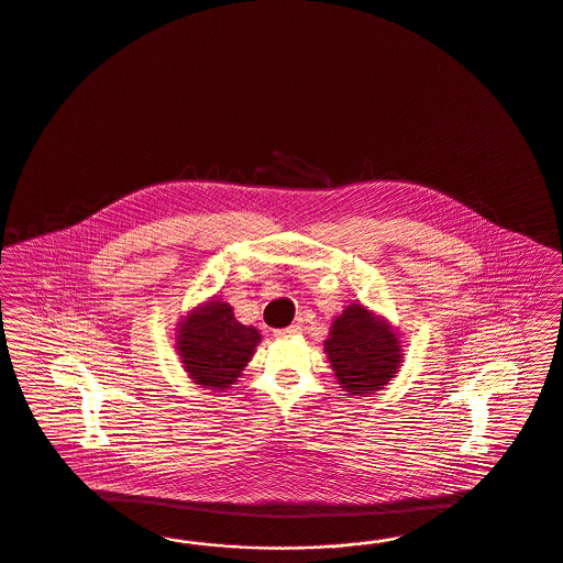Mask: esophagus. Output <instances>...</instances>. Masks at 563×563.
Instances as JSON below:
<instances>
[{"mask_svg": "<svg viewBox=\"0 0 563 563\" xmlns=\"http://www.w3.org/2000/svg\"><path fill=\"white\" fill-rule=\"evenodd\" d=\"M299 332V327H287V329H278L274 330V336H278V339H287V336H292V334H297Z\"/></svg>", "mask_w": 563, "mask_h": 563, "instance_id": "obj_1", "label": "esophagus"}]
</instances>
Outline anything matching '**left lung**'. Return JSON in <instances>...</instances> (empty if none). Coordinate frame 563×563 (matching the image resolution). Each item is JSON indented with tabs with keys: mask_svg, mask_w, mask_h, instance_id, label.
Wrapping results in <instances>:
<instances>
[{
	"mask_svg": "<svg viewBox=\"0 0 563 563\" xmlns=\"http://www.w3.org/2000/svg\"><path fill=\"white\" fill-rule=\"evenodd\" d=\"M324 350L339 383L351 395L385 387L401 362L395 332L364 306H350L332 322Z\"/></svg>",
	"mask_w": 563,
	"mask_h": 563,
	"instance_id": "1",
	"label": "left lung"
}]
</instances>
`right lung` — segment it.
I'll list each match as a JSON object with an SVG mask.
<instances>
[{"label": "right lung", "mask_w": 563, "mask_h": 563, "mask_svg": "<svg viewBox=\"0 0 563 563\" xmlns=\"http://www.w3.org/2000/svg\"><path fill=\"white\" fill-rule=\"evenodd\" d=\"M260 339L253 327L234 320L229 303L210 301L180 324L176 347L197 385L222 390L247 366Z\"/></svg>", "instance_id": "add662e5"}]
</instances>
